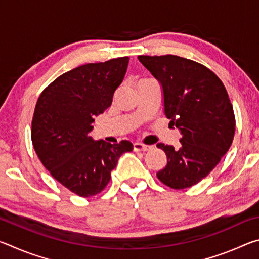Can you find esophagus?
Returning a JSON list of instances; mask_svg holds the SVG:
<instances>
[{
    "label": "esophagus",
    "mask_w": 259,
    "mask_h": 259,
    "mask_svg": "<svg viewBox=\"0 0 259 259\" xmlns=\"http://www.w3.org/2000/svg\"><path fill=\"white\" fill-rule=\"evenodd\" d=\"M151 148V146L148 145H144L142 143H135L134 144V151L138 152V151H148Z\"/></svg>",
    "instance_id": "34e87169"
}]
</instances>
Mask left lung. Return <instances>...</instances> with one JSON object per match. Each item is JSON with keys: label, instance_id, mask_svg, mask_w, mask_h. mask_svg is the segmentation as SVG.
Masks as SVG:
<instances>
[{"label": "left lung", "instance_id": "obj_1", "mask_svg": "<svg viewBox=\"0 0 259 259\" xmlns=\"http://www.w3.org/2000/svg\"><path fill=\"white\" fill-rule=\"evenodd\" d=\"M138 59L159 81L165 116L182 134L178 147L156 145L168 161L156 176L175 190L191 187L212 171L233 142L229 95L216 74L196 61L174 55Z\"/></svg>", "mask_w": 259, "mask_h": 259}]
</instances>
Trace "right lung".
I'll return each instance as SVG.
<instances>
[{
	"instance_id": "add662e5",
	"label": "right lung",
	"mask_w": 259,
	"mask_h": 259,
	"mask_svg": "<svg viewBox=\"0 0 259 259\" xmlns=\"http://www.w3.org/2000/svg\"><path fill=\"white\" fill-rule=\"evenodd\" d=\"M129 57L85 64L64 73L37 99L32 142L51 176L82 198L102 192L129 140L111 144L90 136L95 117L111 106L123 81Z\"/></svg>"
}]
</instances>
